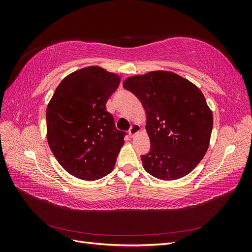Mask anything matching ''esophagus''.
Instances as JSON below:
<instances>
[{
    "instance_id": "34e87169",
    "label": "esophagus",
    "mask_w": 252,
    "mask_h": 252,
    "mask_svg": "<svg viewBox=\"0 0 252 252\" xmlns=\"http://www.w3.org/2000/svg\"><path fill=\"white\" fill-rule=\"evenodd\" d=\"M140 131H141V126L138 125V124H133L131 126V128L129 129V135H130V138H133V136L136 133H139Z\"/></svg>"
}]
</instances>
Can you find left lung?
<instances>
[{
  "label": "left lung",
  "instance_id": "obj_1",
  "mask_svg": "<svg viewBox=\"0 0 252 252\" xmlns=\"http://www.w3.org/2000/svg\"><path fill=\"white\" fill-rule=\"evenodd\" d=\"M123 87L141 101L146 112L151 148L142 156L144 169L164 181L191 172L207 151L212 111L202 91L181 75L165 70L127 78Z\"/></svg>",
  "mask_w": 252,
  "mask_h": 252
}]
</instances>
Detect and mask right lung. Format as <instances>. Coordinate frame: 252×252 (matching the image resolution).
Returning a JSON list of instances; mask_svg holds the SVG:
<instances>
[{
	"instance_id": "right-lung-1",
	"label": "right lung",
	"mask_w": 252,
	"mask_h": 252,
	"mask_svg": "<svg viewBox=\"0 0 252 252\" xmlns=\"http://www.w3.org/2000/svg\"><path fill=\"white\" fill-rule=\"evenodd\" d=\"M121 82L102 67L73 71L59 84L47 105V141L63 168L95 181L112 171L125 132L114 126L106 103Z\"/></svg>"
}]
</instances>
